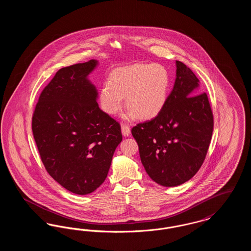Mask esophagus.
Returning a JSON list of instances; mask_svg holds the SVG:
<instances>
[{
  "label": "esophagus",
  "instance_id": "1",
  "mask_svg": "<svg viewBox=\"0 0 251 251\" xmlns=\"http://www.w3.org/2000/svg\"><path fill=\"white\" fill-rule=\"evenodd\" d=\"M121 132H122V135H123V136H129L130 133H131L130 127L127 126V125H122V126H121Z\"/></svg>",
  "mask_w": 251,
  "mask_h": 251
}]
</instances>
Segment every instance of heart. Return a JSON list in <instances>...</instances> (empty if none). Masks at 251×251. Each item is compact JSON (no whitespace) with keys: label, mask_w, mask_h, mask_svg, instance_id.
Returning a JSON list of instances; mask_svg holds the SVG:
<instances>
[{"label":"heart","mask_w":251,"mask_h":251,"mask_svg":"<svg viewBox=\"0 0 251 251\" xmlns=\"http://www.w3.org/2000/svg\"><path fill=\"white\" fill-rule=\"evenodd\" d=\"M170 78L167 70L157 64H134L114 70L110 81L102 84L100 100L102 109L115 115L120 111L124 98L129 109L124 116L131 120L157 116L167 102Z\"/></svg>","instance_id":"obj_1"}]
</instances>
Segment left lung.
<instances>
[{
	"mask_svg": "<svg viewBox=\"0 0 251 251\" xmlns=\"http://www.w3.org/2000/svg\"><path fill=\"white\" fill-rule=\"evenodd\" d=\"M176 80L162 111L139 123L131 134L139 148L146 172L158 184L178 186L202 166L211 142L214 118L200 80L182 62L176 61Z\"/></svg>",
	"mask_w": 251,
	"mask_h": 251,
	"instance_id": "left-lung-1",
	"label": "left lung"
}]
</instances>
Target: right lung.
Here are the masks:
<instances>
[{"label": "right lung", "instance_id": "add662e5", "mask_svg": "<svg viewBox=\"0 0 251 251\" xmlns=\"http://www.w3.org/2000/svg\"><path fill=\"white\" fill-rule=\"evenodd\" d=\"M95 59L59 70L43 89L32 120L41 161L61 186L87 195L105 180L122 140L120 125L99 107L88 75Z\"/></svg>", "mask_w": 251, "mask_h": 251}]
</instances>
